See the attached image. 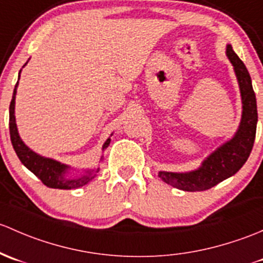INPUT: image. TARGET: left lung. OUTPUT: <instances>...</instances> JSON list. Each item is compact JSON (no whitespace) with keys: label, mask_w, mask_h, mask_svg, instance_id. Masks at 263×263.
Masks as SVG:
<instances>
[{"label":"left lung","mask_w":263,"mask_h":263,"mask_svg":"<svg viewBox=\"0 0 263 263\" xmlns=\"http://www.w3.org/2000/svg\"><path fill=\"white\" fill-rule=\"evenodd\" d=\"M226 53L234 69L242 99L239 126L231 139L212 152L196 170L189 172H158L162 181L178 190L191 192L209 190L239 171L252 151L258 118L252 80L231 44L227 45Z\"/></svg>","instance_id":"obj_1"}]
</instances>
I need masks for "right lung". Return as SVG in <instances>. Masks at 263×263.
I'll list each match as a JSON object with an SVG mask.
<instances>
[{
    "mask_svg": "<svg viewBox=\"0 0 263 263\" xmlns=\"http://www.w3.org/2000/svg\"><path fill=\"white\" fill-rule=\"evenodd\" d=\"M28 64V62L25 63V66ZM24 66V67H25ZM21 73V71H20ZM20 73H18V80H20ZM18 80L17 83L15 86V90H13L12 100H11L10 104V137H11V143H12V147L15 149L16 154H17L18 159L21 161V163L34 173L45 186L51 189H61V190H72V189H78L82 187V186L87 185L88 182L95 178L96 173L100 171V168H90L85 170V173L82 176H76V177H71L69 175V170L71 166L68 164L61 163L59 161H55L53 158H48V157H43L40 154L35 153L34 151L30 149L25 143L23 142V139L20 138L18 134L17 125H16V118H15V100H16V92H17V86H18ZM112 135V134H111ZM110 135V137H111ZM111 139L107 138L106 142L102 145V152H105L107 147H109ZM104 159V154L100 158V162Z\"/></svg>",
    "mask_w": 263,
    "mask_h": 263,
    "instance_id": "obj_1",
    "label": "right lung"
}]
</instances>
